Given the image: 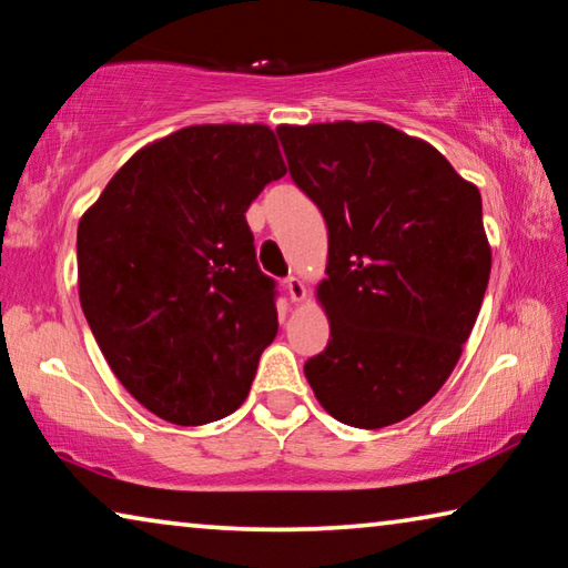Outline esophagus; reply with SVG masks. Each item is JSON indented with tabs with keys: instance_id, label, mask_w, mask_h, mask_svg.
Returning a JSON list of instances; mask_svg holds the SVG:
<instances>
[{
	"instance_id": "1",
	"label": "esophagus",
	"mask_w": 568,
	"mask_h": 568,
	"mask_svg": "<svg viewBox=\"0 0 568 568\" xmlns=\"http://www.w3.org/2000/svg\"><path fill=\"white\" fill-rule=\"evenodd\" d=\"M285 291H287V297H291L293 303L305 301V295H307L305 283L301 281V277H295V275H291V277H287V281H285Z\"/></svg>"
}]
</instances>
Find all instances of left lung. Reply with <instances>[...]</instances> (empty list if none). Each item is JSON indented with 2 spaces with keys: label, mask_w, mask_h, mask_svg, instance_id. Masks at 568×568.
<instances>
[{
  "label": "left lung",
  "mask_w": 568,
  "mask_h": 568,
  "mask_svg": "<svg viewBox=\"0 0 568 568\" xmlns=\"http://www.w3.org/2000/svg\"><path fill=\"white\" fill-rule=\"evenodd\" d=\"M277 134L328 225L315 297L331 338L305 378L335 420L390 426L436 396L474 331L491 275L480 192L434 145L386 122Z\"/></svg>",
  "instance_id": "8db88e82"
}]
</instances>
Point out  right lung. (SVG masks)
Segmentation results:
<instances>
[{
  "label": "right lung",
  "instance_id": "obj_1",
  "mask_svg": "<svg viewBox=\"0 0 568 568\" xmlns=\"http://www.w3.org/2000/svg\"><path fill=\"white\" fill-rule=\"evenodd\" d=\"M287 172L267 124H190L140 148L77 227L80 303L132 398L178 426L240 408L277 333L245 213Z\"/></svg>",
  "mask_w": 568,
  "mask_h": 568
}]
</instances>
